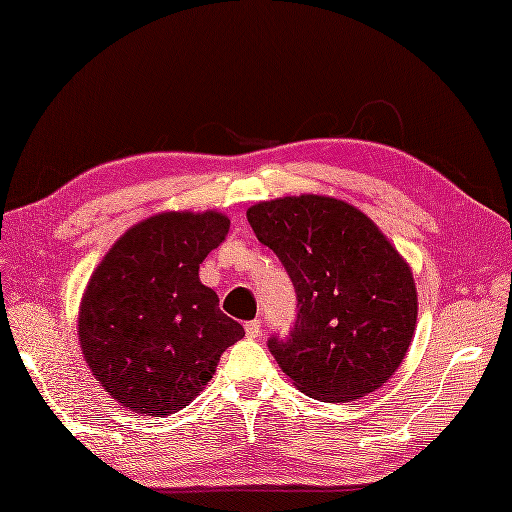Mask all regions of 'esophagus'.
<instances>
[{
  "mask_svg": "<svg viewBox=\"0 0 512 512\" xmlns=\"http://www.w3.org/2000/svg\"><path fill=\"white\" fill-rule=\"evenodd\" d=\"M244 330H246L248 339H257L259 332H262V323H259L257 319H255V321H248V323L244 325Z\"/></svg>",
  "mask_w": 512,
  "mask_h": 512,
  "instance_id": "esophagus-1",
  "label": "esophagus"
}]
</instances>
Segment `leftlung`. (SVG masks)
Segmentation results:
<instances>
[{
	"mask_svg": "<svg viewBox=\"0 0 512 512\" xmlns=\"http://www.w3.org/2000/svg\"><path fill=\"white\" fill-rule=\"evenodd\" d=\"M246 217L297 292L290 332L268 339L284 374L321 402H350L387 383L411 345L418 297L378 226L323 195L259 202Z\"/></svg>",
	"mask_w": 512,
	"mask_h": 512,
	"instance_id": "left-lung-1",
	"label": "left lung"
}]
</instances>
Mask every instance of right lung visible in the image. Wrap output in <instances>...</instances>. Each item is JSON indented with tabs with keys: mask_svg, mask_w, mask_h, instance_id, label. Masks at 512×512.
Returning a JSON list of instances; mask_svg holds the SVG:
<instances>
[{
	"mask_svg": "<svg viewBox=\"0 0 512 512\" xmlns=\"http://www.w3.org/2000/svg\"><path fill=\"white\" fill-rule=\"evenodd\" d=\"M228 228L215 211L154 215L129 228L94 270L79 312L81 350L127 409L154 418L184 409L244 336L198 277Z\"/></svg>",
	"mask_w": 512,
	"mask_h": 512,
	"instance_id": "1",
	"label": "right lung"
}]
</instances>
